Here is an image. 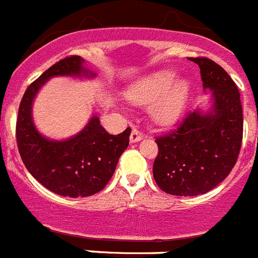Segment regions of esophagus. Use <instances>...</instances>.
Returning <instances> with one entry per match:
<instances>
[{
  "label": "esophagus",
  "mask_w": 258,
  "mask_h": 258,
  "mask_svg": "<svg viewBox=\"0 0 258 258\" xmlns=\"http://www.w3.org/2000/svg\"><path fill=\"white\" fill-rule=\"evenodd\" d=\"M143 138V133L141 131H138L137 127H133V131H132L131 134V142H138Z\"/></svg>",
  "instance_id": "34e87169"
}]
</instances>
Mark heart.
Wrapping results in <instances>:
<instances>
[{"instance_id":"b5f03b06","label":"heart","mask_w":258,"mask_h":258,"mask_svg":"<svg viewBox=\"0 0 258 258\" xmlns=\"http://www.w3.org/2000/svg\"><path fill=\"white\" fill-rule=\"evenodd\" d=\"M177 80L172 71H160L137 81L127 89L126 97L136 104H149L152 120L159 124L174 122L187 106L191 84Z\"/></svg>"}]
</instances>
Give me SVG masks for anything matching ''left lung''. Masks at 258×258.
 Wrapping results in <instances>:
<instances>
[{"label": "left lung", "instance_id": "1", "mask_svg": "<svg viewBox=\"0 0 258 258\" xmlns=\"http://www.w3.org/2000/svg\"><path fill=\"white\" fill-rule=\"evenodd\" d=\"M200 68L203 88L212 90L208 113L192 111L177 129L156 137L154 178L166 194L195 197L226 178L243 140V109L236 84L221 66L204 56L190 58Z\"/></svg>", "mask_w": 258, "mask_h": 258}]
</instances>
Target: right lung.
Returning <instances> with one entry per match:
<instances>
[{"label": "right lung", "mask_w": 258, "mask_h": 258, "mask_svg": "<svg viewBox=\"0 0 258 258\" xmlns=\"http://www.w3.org/2000/svg\"><path fill=\"white\" fill-rule=\"evenodd\" d=\"M54 76H88L84 59L71 55L56 61L27 88L17 118V142L23 163L42 186L70 198L99 192L113 175L117 161L129 145L132 129L113 136L107 133L97 116L79 134L66 141L47 140L32 120V103L38 89Z\"/></svg>", "instance_id": "obj_1"}]
</instances>
